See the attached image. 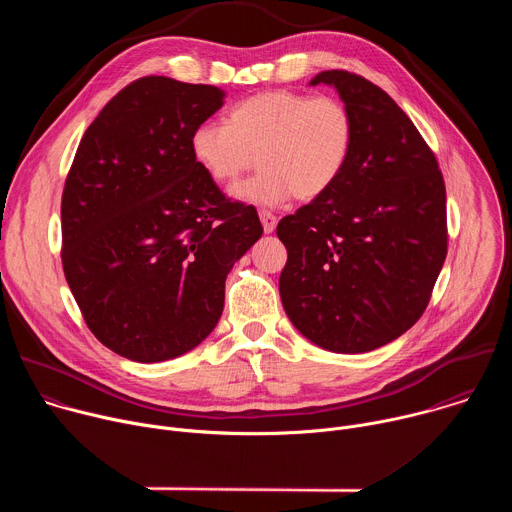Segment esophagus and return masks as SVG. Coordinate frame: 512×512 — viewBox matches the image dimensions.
Listing matches in <instances>:
<instances>
[{
	"instance_id": "1",
	"label": "esophagus",
	"mask_w": 512,
	"mask_h": 512,
	"mask_svg": "<svg viewBox=\"0 0 512 512\" xmlns=\"http://www.w3.org/2000/svg\"><path fill=\"white\" fill-rule=\"evenodd\" d=\"M259 218H261V225H263L265 233H273L275 231V225H277L275 214H271L269 210H259Z\"/></svg>"
}]
</instances>
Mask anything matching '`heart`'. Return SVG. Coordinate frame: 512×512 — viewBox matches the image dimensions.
Returning a JSON list of instances; mask_svg holds the SVG:
<instances>
[{"instance_id":"1","label":"heart","mask_w":512,"mask_h":512,"mask_svg":"<svg viewBox=\"0 0 512 512\" xmlns=\"http://www.w3.org/2000/svg\"><path fill=\"white\" fill-rule=\"evenodd\" d=\"M352 148L354 119L344 101L287 89L251 95L231 107L225 123H200L190 135L192 158L218 186H235L257 158L261 172L237 196L265 206L324 196L342 178Z\"/></svg>"}]
</instances>
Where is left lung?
Wrapping results in <instances>:
<instances>
[{
	"mask_svg": "<svg viewBox=\"0 0 512 512\" xmlns=\"http://www.w3.org/2000/svg\"><path fill=\"white\" fill-rule=\"evenodd\" d=\"M354 119V148L336 186L283 216L285 314L314 344L369 352L425 312L448 255L446 184L405 111L375 83L324 70Z\"/></svg>",
	"mask_w": 512,
	"mask_h": 512,
	"instance_id": "left-lung-1",
	"label": "left lung"
}]
</instances>
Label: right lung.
<instances>
[{"instance_id":"1","label":"right lung","mask_w":512,"mask_h":512,"mask_svg":"<svg viewBox=\"0 0 512 512\" xmlns=\"http://www.w3.org/2000/svg\"><path fill=\"white\" fill-rule=\"evenodd\" d=\"M225 93L168 77L121 89L85 131L62 190V269L109 350L160 362L198 346L225 279L263 235L255 206L227 198L190 135Z\"/></svg>"}]
</instances>
